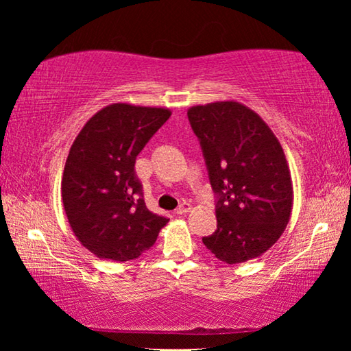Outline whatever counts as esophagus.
Listing matches in <instances>:
<instances>
[{
    "label": "esophagus",
    "mask_w": 351,
    "mask_h": 351,
    "mask_svg": "<svg viewBox=\"0 0 351 351\" xmlns=\"http://www.w3.org/2000/svg\"><path fill=\"white\" fill-rule=\"evenodd\" d=\"M190 210H192V206H190L189 203H182V204L176 209V213H178V215H184V213H187V212H190Z\"/></svg>",
    "instance_id": "34e87169"
}]
</instances>
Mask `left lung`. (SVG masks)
Listing matches in <instances>:
<instances>
[{"label": "left lung", "instance_id": "8db88e82", "mask_svg": "<svg viewBox=\"0 0 351 351\" xmlns=\"http://www.w3.org/2000/svg\"><path fill=\"white\" fill-rule=\"evenodd\" d=\"M217 193V230L206 247L228 265L265 254L293 210V181L280 142L257 112L234 100L187 110Z\"/></svg>", "mask_w": 351, "mask_h": 351}]
</instances>
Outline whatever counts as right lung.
<instances>
[{
  "instance_id": "add662e5",
  "label": "right lung",
  "mask_w": 351,
  "mask_h": 351,
  "mask_svg": "<svg viewBox=\"0 0 351 351\" xmlns=\"http://www.w3.org/2000/svg\"><path fill=\"white\" fill-rule=\"evenodd\" d=\"M171 116L169 108L111 104L71 145L62 178L64 212L77 240L96 257L128 261L152 247L169 218L147 209L136 156Z\"/></svg>"
}]
</instances>
